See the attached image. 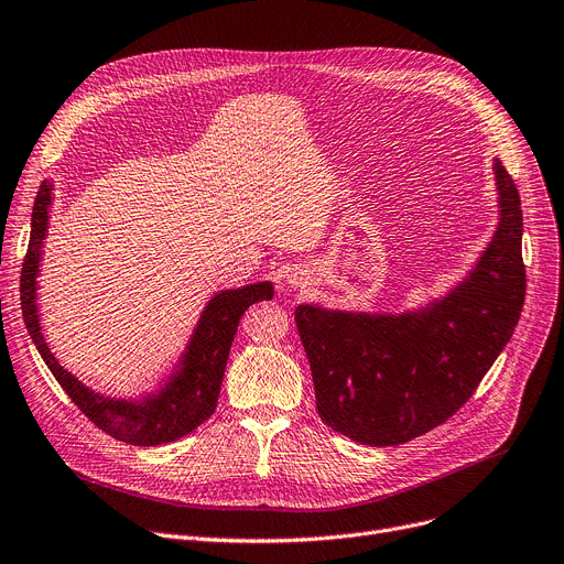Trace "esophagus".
<instances>
[{
	"instance_id": "esophagus-1",
	"label": "esophagus",
	"mask_w": 564,
	"mask_h": 564,
	"mask_svg": "<svg viewBox=\"0 0 564 564\" xmlns=\"http://www.w3.org/2000/svg\"><path fill=\"white\" fill-rule=\"evenodd\" d=\"M290 283H297V281H290Z\"/></svg>"
}]
</instances>
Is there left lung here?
<instances>
[{
	"label": "left lung",
	"instance_id": "obj_1",
	"mask_svg": "<svg viewBox=\"0 0 564 564\" xmlns=\"http://www.w3.org/2000/svg\"><path fill=\"white\" fill-rule=\"evenodd\" d=\"M498 228L446 297L406 313L302 304L319 419L364 446H400L446 423L510 343L525 300L523 215L514 181L494 160Z\"/></svg>",
	"mask_w": 564,
	"mask_h": 564
}]
</instances>
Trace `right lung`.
I'll list each match as a JSON object with an SVG mask.
<instances>
[{
  "instance_id": "right-lung-1",
  "label": "right lung",
  "mask_w": 564,
  "mask_h": 564,
  "mask_svg": "<svg viewBox=\"0 0 564 564\" xmlns=\"http://www.w3.org/2000/svg\"><path fill=\"white\" fill-rule=\"evenodd\" d=\"M52 189L54 185L50 181H43L39 187L32 213V235H29V249L20 276V304L29 336L68 398L88 421H94L109 436L126 441L130 446H160V443L183 438L213 416L237 324L251 304L274 297V285L270 281H260L215 292V297L203 308L181 359L158 391L145 393L139 400L96 393L64 366H58L41 327L36 279L47 237Z\"/></svg>"
}]
</instances>
